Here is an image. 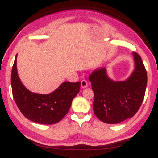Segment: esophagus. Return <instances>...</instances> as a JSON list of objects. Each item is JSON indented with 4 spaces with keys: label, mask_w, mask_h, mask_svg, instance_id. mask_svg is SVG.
Here are the masks:
<instances>
[{
    "label": "esophagus",
    "mask_w": 158,
    "mask_h": 158,
    "mask_svg": "<svg viewBox=\"0 0 158 158\" xmlns=\"http://www.w3.org/2000/svg\"><path fill=\"white\" fill-rule=\"evenodd\" d=\"M88 81L86 80H82L81 81V88H85L88 87Z\"/></svg>",
    "instance_id": "1"
}]
</instances>
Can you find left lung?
I'll return each mask as SVG.
<instances>
[{"instance_id": "left-lung-1", "label": "left lung", "mask_w": 158, "mask_h": 158, "mask_svg": "<svg viewBox=\"0 0 158 158\" xmlns=\"http://www.w3.org/2000/svg\"><path fill=\"white\" fill-rule=\"evenodd\" d=\"M135 69L124 81H114L108 77L106 68L94 70L89 77L94 93L93 109L103 123L117 124L131 118L142 104L147 73L142 59L132 53Z\"/></svg>"}]
</instances>
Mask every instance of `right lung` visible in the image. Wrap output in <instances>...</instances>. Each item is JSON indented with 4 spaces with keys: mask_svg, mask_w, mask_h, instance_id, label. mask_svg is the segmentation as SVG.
<instances>
[{
    "mask_svg": "<svg viewBox=\"0 0 158 158\" xmlns=\"http://www.w3.org/2000/svg\"><path fill=\"white\" fill-rule=\"evenodd\" d=\"M80 81H64L54 91L41 94L29 90L19 77L17 55L11 75L12 95L18 108L27 119L40 124H55L68 114L73 98L80 89Z\"/></svg>",
    "mask_w": 158,
    "mask_h": 158,
    "instance_id": "1",
    "label": "right lung"
}]
</instances>
